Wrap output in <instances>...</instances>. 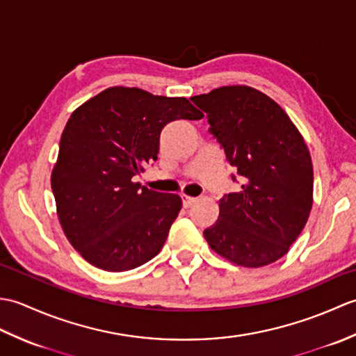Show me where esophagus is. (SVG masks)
Wrapping results in <instances>:
<instances>
[{
    "label": "esophagus",
    "mask_w": 356,
    "mask_h": 356,
    "mask_svg": "<svg viewBox=\"0 0 356 356\" xmlns=\"http://www.w3.org/2000/svg\"><path fill=\"white\" fill-rule=\"evenodd\" d=\"M180 197H182L184 208H190V207H193V203L195 202V197H191V195H186V194H182V195H180Z\"/></svg>",
    "instance_id": "34e87169"
}]
</instances>
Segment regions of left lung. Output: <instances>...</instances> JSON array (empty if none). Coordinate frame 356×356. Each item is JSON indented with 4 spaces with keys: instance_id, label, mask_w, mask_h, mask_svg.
I'll return each mask as SVG.
<instances>
[{
    "instance_id": "8db88e82",
    "label": "left lung",
    "mask_w": 356,
    "mask_h": 356,
    "mask_svg": "<svg viewBox=\"0 0 356 356\" xmlns=\"http://www.w3.org/2000/svg\"><path fill=\"white\" fill-rule=\"evenodd\" d=\"M191 101L207 113L209 133L243 179L241 191L220 199L217 222L203 236L238 266L277 261L311 214L314 170L305 139L284 110L252 87H220Z\"/></svg>"
}]
</instances>
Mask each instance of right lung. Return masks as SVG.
<instances>
[{
  "instance_id": "add662e5",
  "label": "right lung",
  "mask_w": 356,
  "mask_h": 356,
  "mask_svg": "<svg viewBox=\"0 0 356 356\" xmlns=\"http://www.w3.org/2000/svg\"><path fill=\"white\" fill-rule=\"evenodd\" d=\"M202 118L186 97L134 87H110L72 113L51 191L65 237L90 264L122 272L161 252L182 200L133 177L157 161L166 124Z\"/></svg>"
}]
</instances>
